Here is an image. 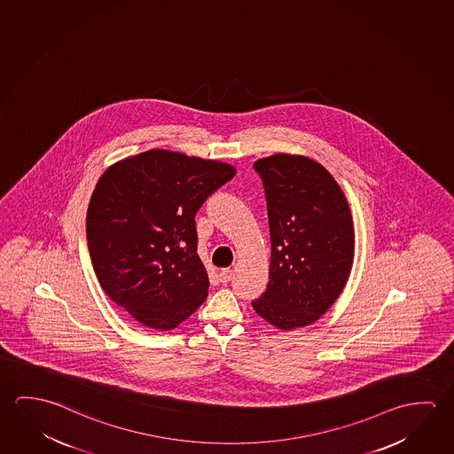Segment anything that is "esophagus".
I'll use <instances>...</instances> for the list:
<instances>
[{"mask_svg":"<svg viewBox=\"0 0 454 454\" xmlns=\"http://www.w3.org/2000/svg\"><path fill=\"white\" fill-rule=\"evenodd\" d=\"M218 277H220V282L222 283L231 282V278H232V270H231V269H222Z\"/></svg>","mask_w":454,"mask_h":454,"instance_id":"esophagus-1","label":"esophagus"}]
</instances>
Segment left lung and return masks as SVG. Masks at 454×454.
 <instances>
[{
	"label": "left lung",
	"mask_w": 454,
	"mask_h": 454,
	"mask_svg": "<svg viewBox=\"0 0 454 454\" xmlns=\"http://www.w3.org/2000/svg\"><path fill=\"white\" fill-rule=\"evenodd\" d=\"M253 166L264 184L272 244L268 290L253 309L282 331L309 326L348 282L355 260L348 201L331 172L309 156L275 153Z\"/></svg>",
	"instance_id": "obj_1"
}]
</instances>
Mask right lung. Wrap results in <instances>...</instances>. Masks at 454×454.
<instances>
[{
    "mask_svg": "<svg viewBox=\"0 0 454 454\" xmlns=\"http://www.w3.org/2000/svg\"><path fill=\"white\" fill-rule=\"evenodd\" d=\"M236 172L152 149L111 164L98 180L87 210L90 258L106 294L137 323L172 331L207 298L194 215Z\"/></svg>",
    "mask_w": 454,
    "mask_h": 454,
    "instance_id": "obj_1",
    "label": "right lung"
}]
</instances>
